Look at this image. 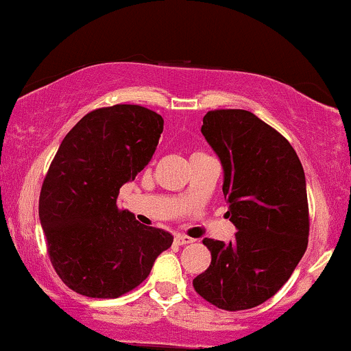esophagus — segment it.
I'll return each mask as SVG.
<instances>
[{
	"label": "esophagus",
	"instance_id": "1",
	"mask_svg": "<svg viewBox=\"0 0 351 351\" xmlns=\"http://www.w3.org/2000/svg\"><path fill=\"white\" fill-rule=\"evenodd\" d=\"M175 243L178 244V245H186V244L195 243V239H191V237L183 236V234H176V236H175Z\"/></svg>",
	"mask_w": 351,
	"mask_h": 351
}]
</instances>
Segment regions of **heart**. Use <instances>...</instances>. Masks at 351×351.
Wrapping results in <instances>:
<instances>
[{
  "label": "heart",
  "mask_w": 351,
  "mask_h": 351,
  "mask_svg": "<svg viewBox=\"0 0 351 351\" xmlns=\"http://www.w3.org/2000/svg\"><path fill=\"white\" fill-rule=\"evenodd\" d=\"M198 153H199V152H196V153H193V155H198Z\"/></svg>",
  "instance_id": "heart-1"
}]
</instances>
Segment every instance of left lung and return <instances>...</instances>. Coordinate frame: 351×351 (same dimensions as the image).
<instances>
[{
    "instance_id": "left-lung-1",
    "label": "left lung",
    "mask_w": 351,
    "mask_h": 351,
    "mask_svg": "<svg viewBox=\"0 0 351 351\" xmlns=\"http://www.w3.org/2000/svg\"><path fill=\"white\" fill-rule=\"evenodd\" d=\"M224 168L232 243L204 237L211 264L193 287L217 308L245 310L276 295L308 244L305 175L284 135L241 108L209 110L201 127Z\"/></svg>"
}]
</instances>
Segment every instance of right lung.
<instances>
[{
  "label": "right lung",
  "instance_id": "obj_1",
  "mask_svg": "<svg viewBox=\"0 0 351 351\" xmlns=\"http://www.w3.org/2000/svg\"><path fill=\"white\" fill-rule=\"evenodd\" d=\"M163 119L117 104L84 115L64 136L39 195L47 254L60 280L80 295L117 299L134 291L173 243L117 206L122 184L155 153Z\"/></svg>",
  "mask_w": 351,
  "mask_h": 351
}]
</instances>
